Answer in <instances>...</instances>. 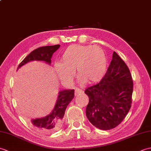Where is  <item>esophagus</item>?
Here are the masks:
<instances>
[{
  "mask_svg": "<svg viewBox=\"0 0 151 151\" xmlns=\"http://www.w3.org/2000/svg\"><path fill=\"white\" fill-rule=\"evenodd\" d=\"M83 91H82V90L81 89H79V88H76L75 89V95H78V94H81V93H82Z\"/></svg>",
  "mask_w": 151,
  "mask_h": 151,
  "instance_id": "34e87169",
  "label": "esophagus"
}]
</instances>
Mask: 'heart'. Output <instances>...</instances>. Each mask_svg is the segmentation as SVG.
<instances>
[{"label":"heart","instance_id":"1","mask_svg":"<svg viewBox=\"0 0 151 151\" xmlns=\"http://www.w3.org/2000/svg\"><path fill=\"white\" fill-rule=\"evenodd\" d=\"M61 60L62 63H57L55 68L60 78L66 84L73 82L75 70L81 84L100 81L106 71V55L97 45H71L63 51Z\"/></svg>","mask_w":151,"mask_h":151}]
</instances>
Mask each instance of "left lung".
<instances>
[{
    "instance_id": "left-lung-1",
    "label": "left lung",
    "mask_w": 151,
    "mask_h": 151,
    "mask_svg": "<svg viewBox=\"0 0 151 151\" xmlns=\"http://www.w3.org/2000/svg\"><path fill=\"white\" fill-rule=\"evenodd\" d=\"M133 87L129 67L114 52L103 78L97 84L85 89L89 97L86 114L90 123L104 130L118 126L131 108Z\"/></svg>"
}]
</instances>
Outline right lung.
I'll list each match as a JSON object with an SVG mask.
<instances>
[{
    "label": "right lung",
    "instance_id": "right-lung-1",
    "mask_svg": "<svg viewBox=\"0 0 151 151\" xmlns=\"http://www.w3.org/2000/svg\"><path fill=\"white\" fill-rule=\"evenodd\" d=\"M60 45L52 46H45L39 47L31 52L25 58L19 63L18 68L28 62L34 60L44 61L48 63L51 62V57L53 53L59 49ZM75 90L60 91L56 104L50 115L43 118L32 119L30 123L35 129L43 133L49 134L59 130L63 124V117L67 106L75 97Z\"/></svg>",
    "mask_w": 151,
    "mask_h": 151
}]
</instances>
